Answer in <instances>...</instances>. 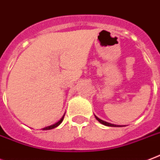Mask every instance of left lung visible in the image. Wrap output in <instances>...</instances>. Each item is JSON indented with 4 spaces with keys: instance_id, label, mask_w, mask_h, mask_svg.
Instances as JSON below:
<instances>
[{
    "instance_id": "left-lung-1",
    "label": "left lung",
    "mask_w": 160,
    "mask_h": 160,
    "mask_svg": "<svg viewBox=\"0 0 160 160\" xmlns=\"http://www.w3.org/2000/svg\"><path fill=\"white\" fill-rule=\"evenodd\" d=\"M95 116V118H96V120H97V122H100L101 124H102V125H104V126L106 127H110V128H122V127H126V126H122V125H116V124H112V123H109V122H106V121H103L102 120V119H100L97 116L94 115Z\"/></svg>"
}]
</instances>
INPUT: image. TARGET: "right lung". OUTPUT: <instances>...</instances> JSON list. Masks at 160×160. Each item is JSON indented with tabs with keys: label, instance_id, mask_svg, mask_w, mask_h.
Here are the masks:
<instances>
[{
	"label": "right lung",
	"instance_id": "1",
	"mask_svg": "<svg viewBox=\"0 0 160 160\" xmlns=\"http://www.w3.org/2000/svg\"><path fill=\"white\" fill-rule=\"evenodd\" d=\"M64 116H65V112H64V113L62 115V117H61L58 120H57L56 122H54L53 123L50 124V125H48V126L46 127H43L42 128H41V130L40 131L42 132H47V131H50V130H53V129H55L56 128H58L59 125H60L62 122H63V121H64Z\"/></svg>",
	"mask_w": 160,
	"mask_h": 160
}]
</instances>
